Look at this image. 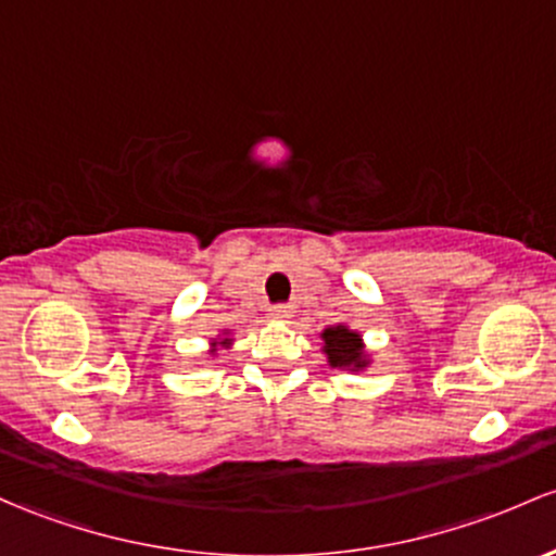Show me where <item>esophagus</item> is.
Returning <instances> with one entry per match:
<instances>
[{
    "mask_svg": "<svg viewBox=\"0 0 556 556\" xmlns=\"http://www.w3.org/2000/svg\"><path fill=\"white\" fill-rule=\"evenodd\" d=\"M268 314H271V319H290V314H293V308L285 306V303H277V306L268 308Z\"/></svg>",
    "mask_w": 556,
    "mask_h": 556,
    "instance_id": "esophagus-1",
    "label": "esophagus"
}]
</instances>
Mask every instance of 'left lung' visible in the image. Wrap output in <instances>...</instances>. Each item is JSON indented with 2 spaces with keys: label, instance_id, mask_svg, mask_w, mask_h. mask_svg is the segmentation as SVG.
<instances>
[{
  "label": "left lung",
  "instance_id": "8db88e82",
  "mask_svg": "<svg viewBox=\"0 0 556 556\" xmlns=\"http://www.w3.org/2000/svg\"><path fill=\"white\" fill-rule=\"evenodd\" d=\"M325 352L332 367H362L365 365V352H362V338L349 327H327L323 332Z\"/></svg>",
  "mask_w": 556,
  "mask_h": 556
}]
</instances>
